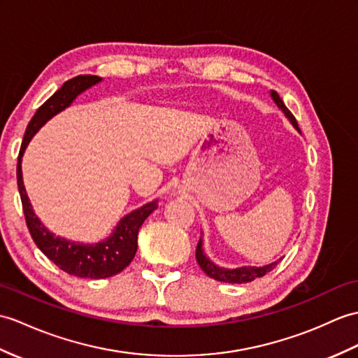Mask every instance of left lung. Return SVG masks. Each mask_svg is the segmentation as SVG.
Here are the masks:
<instances>
[{
    "mask_svg": "<svg viewBox=\"0 0 358 358\" xmlns=\"http://www.w3.org/2000/svg\"><path fill=\"white\" fill-rule=\"evenodd\" d=\"M270 96L273 99V102L278 105L279 110L285 114V117L289 120V123L293 124V127L301 132L297 127V122L294 119V115L289 113L288 108L285 106V103L282 102V99L279 97V94L276 91H270ZM282 259L274 261L271 264L267 265H262V267H252V265H243V267H238V268H226V267H220V265L215 264L213 261L209 259V256H207L203 250V238H199L198 241V245H196V262L201 270L207 274V276L215 279V280H220V282H227V284H247V282H252L257 278H262L265 273L271 271L276 265L280 262Z\"/></svg>",
    "mask_w": 358,
    "mask_h": 358,
    "instance_id": "1",
    "label": "left lung"
}]
</instances>
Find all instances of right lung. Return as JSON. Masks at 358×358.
<instances>
[{"label": "right lung", "instance_id": "obj_1", "mask_svg": "<svg viewBox=\"0 0 358 358\" xmlns=\"http://www.w3.org/2000/svg\"><path fill=\"white\" fill-rule=\"evenodd\" d=\"M99 82H102V78L91 76V74L73 78L66 80L45 103L38 108L36 114L33 115L29 123L26 134H24L18 155V166H16V180H18V190L21 195L24 217H26L27 227L35 244L50 261L55 262L65 273L78 278L90 279L111 278L128 267L131 261L134 259L137 252L138 229L149 215L159 207V201L154 199V201L146 203L145 206L138 207V209L124 215L117 222V226L114 227L113 234L101 241V243H76V241H70L59 235H55L36 217L27 196L26 187H24L21 163L24 151H26L33 136L50 119L64 111L65 108H69L79 94L84 93L88 88L94 87Z\"/></svg>", "mask_w": 358, "mask_h": 358}]
</instances>
